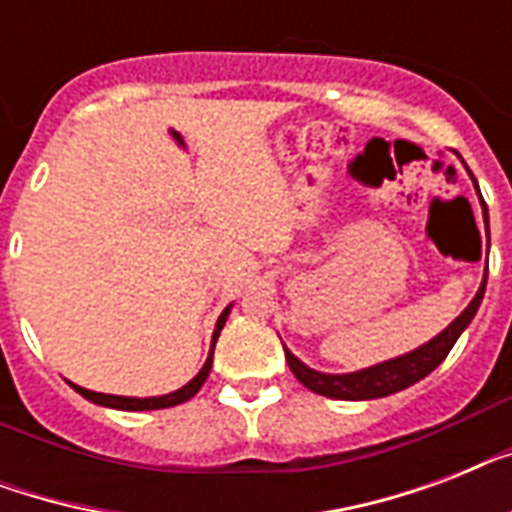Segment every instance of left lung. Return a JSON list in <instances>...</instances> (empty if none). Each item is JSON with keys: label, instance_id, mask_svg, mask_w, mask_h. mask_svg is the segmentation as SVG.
<instances>
[{"label": "left lung", "instance_id": "8db88e82", "mask_svg": "<svg viewBox=\"0 0 512 512\" xmlns=\"http://www.w3.org/2000/svg\"><path fill=\"white\" fill-rule=\"evenodd\" d=\"M473 183H476V177H473ZM481 207H484L486 233H489V217H486L484 201H481ZM484 292H486V273H484V281H481V287H478L476 297L470 300L468 308H465V311H462L460 316H457V319H454L444 332H441V335H436L430 342L420 345V348H414L412 353L390 358V361H382V364L366 366V369H361V372L324 374L311 369V366H305L303 361H300L297 356H292L287 348H284V356H287L289 369H292V374H295L297 380L303 382L308 390H313V393H319V396L340 398V401H369V398L390 396V393H398V390H404L409 388V385H414V382H420L422 377H428V374L433 372V369H436L446 356H449V350L454 348L457 337L468 329V324L473 321V316H476L478 305H481V300H484Z\"/></svg>", "mask_w": 512, "mask_h": 512}]
</instances>
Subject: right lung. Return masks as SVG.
Returning a JSON list of instances; mask_svg holds the SVG:
<instances>
[{
	"mask_svg": "<svg viewBox=\"0 0 512 512\" xmlns=\"http://www.w3.org/2000/svg\"><path fill=\"white\" fill-rule=\"evenodd\" d=\"M228 311H231V305H228V308L220 313V319H217L215 335H212V348H209V356H207V361H204V366H201V372L196 374V377H193L188 385H183L180 390H172V393H167V396L130 398V396H108V393H95V390H87V388H82V385H74V382H68V385H71V388H74L79 396H84L87 401H92V404L111 406V409H124V412H148V409H167V406L183 404V401H188V398H193L196 393H199V388L209 377V369H212V353H215V342H217V337H220V329L225 327Z\"/></svg>",
	"mask_w": 512,
	"mask_h": 512,
	"instance_id": "add662e5",
	"label": "right lung"
}]
</instances>
